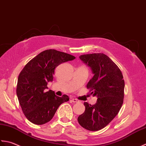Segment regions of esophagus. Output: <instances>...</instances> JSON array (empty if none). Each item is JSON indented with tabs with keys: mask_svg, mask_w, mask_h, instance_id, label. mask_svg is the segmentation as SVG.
Masks as SVG:
<instances>
[{
	"mask_svg": "<svg viewBox=\"0 0 146 146\" xmlns=\"http://www.w3.org/2000/svg\"><path fill=\"white\" fill-rule=\"evenodd\" d=\"M70 101L72 102H73V103H77V102H79V101L77 100V99H74V98H72V99L70 100Z\"/></svg>",
	"mask_w": 146,
	"mask_h": 146,
	"instance_id": "1",
	"label": "esophagus"
}]
</instances>
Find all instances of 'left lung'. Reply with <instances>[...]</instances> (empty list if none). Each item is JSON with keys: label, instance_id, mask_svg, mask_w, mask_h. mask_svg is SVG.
<instances>
[{"label": "left lung", "instance_id": "8db88e82", "mask_svg": "<svg viewBox=\"0 0 146 146\" xmlns=\"http://www.w3.org/2000/svg\"><path fill=\"white\" fill-rule=\"evenodd\" d=\"M79 58L94 74L86 87L98 99L93 105L84 103L85 111L77 120L86 130L97 131L110 123L122 106L123 77L117 65L104 53L82 55Z\"/></svg>", "mask_w": 146, "mask_h": 146}]
</instances>
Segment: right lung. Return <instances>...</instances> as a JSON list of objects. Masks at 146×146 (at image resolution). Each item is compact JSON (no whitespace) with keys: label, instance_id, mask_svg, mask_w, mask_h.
I'll return each instance as SVG.
<instances>
[{"label":"right lung","instance_id":"1","mask_svg":"<svg viewBox=\"0 0 146 146\" xmlns=\"http://www.w3.org/2000/svg\"><path fill=\"white\" fill-rule=\"evenodd\" d=\"M76 57L68 53L50 49L41 52L29 61L20 72L16 94L23 112L29 121L43 125L52 119L62 103L69 98L66 94L56 96L47 84L52 81L55 68Z\"/></svg>","mask_w":146,"mask_h":146}]
</instances>
